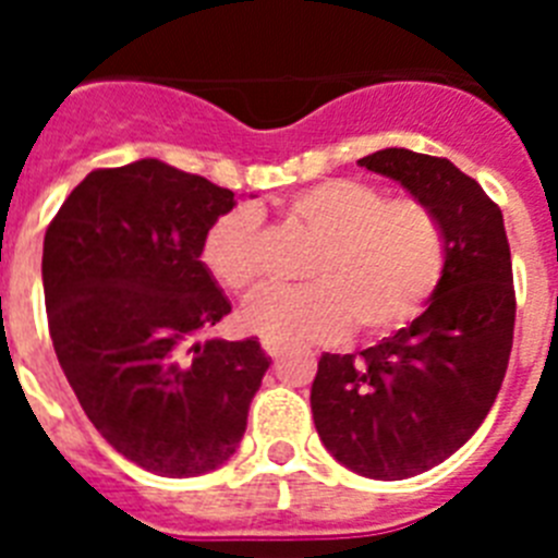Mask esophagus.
Returning a JSON list of instances; mask_svg holds the SVG:
<instances>
[{
  "label": "esophagus",
  "mask_w": 558,
  "mask_h": 558,
  "mask_svg": "<svg viewBox=\"0 0 558 558\" xmlns=\"http://www.w3.org/2000/svg\"><path fill=\"white\" fill-rule=\"evenodd\" d=\"M263 349H265V354H268V357H282L284 354V343H279V340H263Z\"/></svg>",
  "instance_id": "esophagus-1"
}]
</instances>
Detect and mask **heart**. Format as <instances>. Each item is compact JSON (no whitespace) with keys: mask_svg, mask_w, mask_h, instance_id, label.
Here are the masks:
<instances>
[{"mask_svg":"<svg viewBox=\"0 0 558 558\" xmlns=\"http://www.w3.org/2000/svg\"><path fill=\"white\" fill-rule=\"evenodd\" d=\"M284 218L318 248L302 288H265L243 307V327L279 343L386 338L411 324L447 268V234L436 211L416 198H391L354 179H327L295 192ZM201 263L229 293L259 279V215L234 206L201 243Z\"/></svg>","mask_w":558,"mask_h":558,"instance_id":"1","label":"heart"}]
</instances>
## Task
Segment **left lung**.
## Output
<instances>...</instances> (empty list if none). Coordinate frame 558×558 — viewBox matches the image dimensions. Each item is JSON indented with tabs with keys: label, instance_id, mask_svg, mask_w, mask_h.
Segmentation results:
<instances>
[{
	"label": "left lung",
	"instance_id": "1",
	"mask_svg": "<svg viewBox=\"0 0 558 558\" xmlns=\"http://www.w3.org/2000/svg\"><path fill=\"white\" fill-rule=\"evenodd\" d=\"M357 165L436 211L447 268L408 327L360 354L324 352L310 405L343 466L402 481L447 461L495 405L514 340L511 251L500 206L450 159L386 147Z\"/></svg>",
	"mask_w": 558,
	"mask_h": 558
}]
</instances>
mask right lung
Returning a JSON list of instances; mask_svg holds the SVG:
<instances>
[{"mask_svg": "<svg viewBox=\"0 0 558 558\" xmlns=\"http://www.w3.org/2000/svg\"><path fill=\"white\" fill-rule=\"evenodd\" d=\"M234 192L159 159L88 172L44 234L58 363L113 450L161 477L218 470L240 447L270 357L201 338L231 313L201 243Z\"/></svg>", "mask_w": 558, "mask_h": 558, "instance_id": "right-lung-1", "label": "right lung"}]
</instances>
